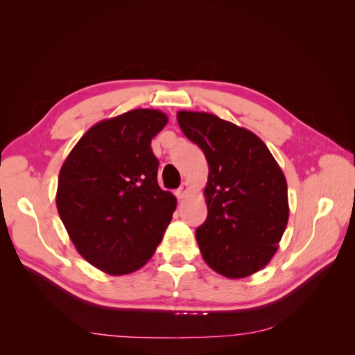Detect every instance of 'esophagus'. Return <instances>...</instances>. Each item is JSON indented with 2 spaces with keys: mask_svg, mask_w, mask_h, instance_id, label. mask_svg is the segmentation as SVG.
<instances>
[{
  "mask_svg": "<svg viewBox=\"0 0 355 355\" xmlns=\"http://www.w3.org/2000/svg\"><path fill=\"white\" fill-rule=\"evenodd\" d=\"M187 192H189V184H187V182H184V183H182V186L178 187V191H177V198H184L186 195H187Z\"/></svg>",
  "mask_w": 355,
  "mask_h": 355,
  "instance_id": "1",
  "label": "esophagus"
}]
</instances>
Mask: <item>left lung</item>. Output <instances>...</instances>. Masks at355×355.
<instances>
[{"instance_id": "1", "label": "left lung", "mask_w": 355, "mask_h": 355, "mask_svg": "<svg viewBox=\"0 0 355 355\" xmlns=\"http://www.w3.org/2000/svg\"><path fill=\"white\" fill-rule=\"evenodd\" d=\"M178 125L209 163L207 218L195 232L202 259L225 277H247L273 258L286 223L284 172L258 135L209 112L180 111Z\"/></svg>"}]
</instances>
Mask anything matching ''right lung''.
<instances>
[{"mask_svg": "<svg viewBox=\"0 0 355 355\" xmlns=\"http://www.w3.org/2000/svg\"><path fill=\"white\" fill-rule=\"evenodd\" d=\"M164 112L132 110L102 120L64 162L56 206L76 250L108 275H128L150 259L177 200L157 182L150 140Z\"/></svg>", "mask_w": 355, "mask_h": 355, "instance_id": "obj_1", "label": "right lung"}]
</instances>
